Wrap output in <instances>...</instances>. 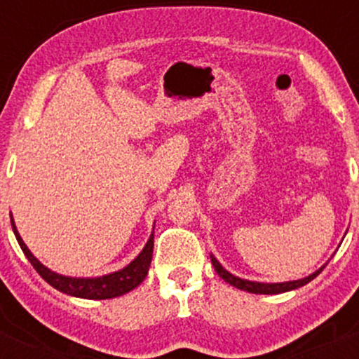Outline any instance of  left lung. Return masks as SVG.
Listing matches in <instances>:
<instances>
[{"instance_id":"8db88e82","label":"left lung","mask_w":359,"mask_h":359,"mask_svg":"<svg viewBox=\"0 0 359 359\" xmlns=\"http://www.w3.org/2000/svg\"><path fill=\"white\" fill-rule=\"evenodd\" d=\"M211 262H212V266L214 270L217 271V275L224 280V282H228L229 285L240 288V290H246V292H251V294H265V295H271V294H282V292H288V290H295V288L306 285V283L311 282V280H314L317 275L320 273V271L324 270V266H320L319 270H316L314 273H311L309 277L306 278H300V280H292V282H282V283H262V282H251V280H245V278H240V277H234L233 273H229L228 270L222 269V265L219 262H217L216 258L211 255Z\"/></svg>"}]
</instances>
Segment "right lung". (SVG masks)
<instances>
[{"label":"right lung","instance_id":"add662e5","mask_svg":"<svg viewBox=\"0 0 359 359\" xmlns=\"http://www.w3.org/2000/svg\"><path fill=\"white\" fill-rule=\"evenodd\" d=\"M11 217V228L18 241L20 248L23 250L25 257L28 258V262L34 265V269L39 271V275L45 282L50 283L53 288H57L59 292L72 295V297H81V299H90V300H102V299H113L119 297V295H125L133 288H137L140 283L143 282L148 273L151 263V255H154V231L150 234V240L147 241L145 248L142 250V253L138 255L130 265H126L125 269L113 271V273L102 275V277H94V278H77V277H65V275H59L55 271L42 265V263L36 259L32 251L27 248L20 233L16 231V226Z\"/></svg>","mask_w":359,"mask_h":359}]
</instances>
